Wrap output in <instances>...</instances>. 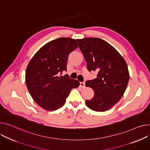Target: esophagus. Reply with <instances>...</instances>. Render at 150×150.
Segmentation results:
<instances>
[{"label":"esophagus","mask_w":150,"mask_h":150,"mask_svg":"<svg viewBox=\"0 0 150 150\" xmlns=\"http://www.w3.org/2000/svg\"><path fill=\"white\" fill-rule=\"evenodd\" d=\"M80 86L81 88L85 87V83L84 82H80Z\"/></svg>","instance_id":"esophagus-1"}]
</instances>
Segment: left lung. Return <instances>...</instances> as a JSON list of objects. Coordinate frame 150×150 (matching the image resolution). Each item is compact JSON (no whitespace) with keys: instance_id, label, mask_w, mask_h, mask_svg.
<instances>
[{"instance_id":"1","label":"left lung","mask_w":150,"mask_h":150,"mask_svg":"<svg viewBox=\"0 0 150 150\" xmlns=\"http://www.w3.org/2000/svg\"><path fill=\"white\" fill-rule=\"evenodd\" d=\"M89 72H98L97 78L88 80L86 86L94 91L87 106L96 112H105L113 107L123 96L129 75L127 63L115 48L99 38L76 40Z\"/></svg>"}]
</instances>
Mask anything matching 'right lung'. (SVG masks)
<instances>
[{
	"label": "right lung",
	"instance_id": "1",
	"mask_svg": "<svg viewBox=\"0 0 150 150\" xmlns=\"http://www.w3.org/2000/svg\"><path fill=\"white\" fill-rule=\"evenodd\" d=\"M78 47L75 39L58 38L48 42L35 53L26 71L25 81L34 101L47 111L62 107L71 91L79 82L61 76L67 71L69 55Z\"/></svg>",
	"mask_w": 150,
	"mask_h": 150
}]
</instances>
